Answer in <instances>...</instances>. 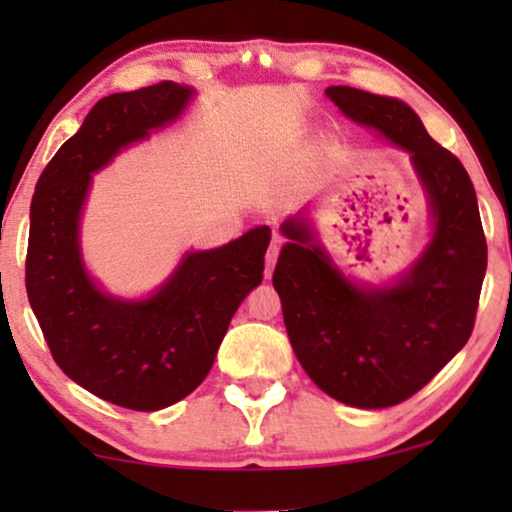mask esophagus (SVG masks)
<instances>
[{"mask_svg":"<svg viewBox=\"0 0 512 512\" xmlns=\"http://www.w3.org/2000/svg\"><path fill=\"white\" fill-rule=\"evenodd\" d=\"M277 258H279V247H277V242H275V244H270L268 254H265V279L272 277V270H275Z\"/></svg>","mask_w":512,"mask_h":512,"instance_id":"obj_1","label":"esophagus"}]
</instances>
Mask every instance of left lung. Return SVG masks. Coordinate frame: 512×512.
Wrapping results in <instances>:
<instances>
[{
	"instance_id": "obj_1",
	"label": "left lung",
	"mask_w": 512,
	"mask_h": 512,
	"mask_svg": "<svg viewBox=\"0 0 512 512\" xmlns=\"http://www.w3.org/2000/svg\"><path fill=\"white\" fill-rule=\"evenodd\" d=\"M326 95L342 114L412 153L436 228L405 279L391 289H359L303 223L286 221L291 242L272 284L312 382L354 408H391L426 387L471 338L487 270L485 230L464 165L429 137L408 104L349 86H331Z\"/></svg>"
}]
</instances>
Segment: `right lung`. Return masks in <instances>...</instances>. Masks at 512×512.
Instances as JSON below:
<instances>
[{
    "label": "right lung",
    "instance_id": "1",
    "mask_svg": "<svg viewBox=\"0 0 512 512\" xmlns=\"http://www.w3.org/2000/svg\"><path fill=\"white\" fill-rule=\"evenodd\" d=\"M191 95L160 81L102 97L41 172L30 207L25 286L53 361L90 394L128 410L167 408L198 389L235 310L263 279L268 226L188 254L142 303L107 296L83 270L79 214L90 172L179 116Z\"/></svg>",
    "mask_w": 512,
    "mask_h": 512
}]
</instances>
